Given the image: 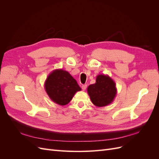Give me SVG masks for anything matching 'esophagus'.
<instances>
[{"mask_svg": "<svg viewBox=\"0 0 159 159\" xmlns=\"http://www.w3.org/2000/svg\"><path fill=\"white\" fill-rule=\"evenodd\" d=\"M81 88H82L83 91H85L86 89V88H87V85H86V84L83 85L82 86H81Z\"/></svg>", "mask_w": 159, "mask_h": 159, "instance_id": "1", "label": "esophagus"}]
</instances>
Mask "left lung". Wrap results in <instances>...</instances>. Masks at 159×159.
Masks as SVG:
<instances>
[{
  "label": "left lung",
  "mask_w": 159,
  "mask_h": 159,
  "mask_svg": "<svg viewBox=\"0 0 159 159\" xmlns=\"http://www.w3.org/2000/svg\"><path fill=\"white\" fill-rule=\"evenodd\" d=\"M116 84L107 75H97L95 83L88 88L91 102L96 107H105L113 102L117 94Z\"/></svg>",
  "instance_id": "8db88e82"
}]
</instances>
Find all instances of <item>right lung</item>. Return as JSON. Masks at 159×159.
<instances>
[{
	"mask_svg": "<svg viewBox=\"0 0 159 159\" xmlns=\"http://www.w3.org/2000/svg\"><path fill=\"white\" fill-rule=\"evenodd\" d=\"M44 88L50 99L60 105L70 103L81 88L69 72L62 69L52 71L44 83Z\"/></svg>",
	"mask_w": 159,
	"mask_h": 159,
	"instance_id": "1",
	"label": "right lung"
}]
</instances>
